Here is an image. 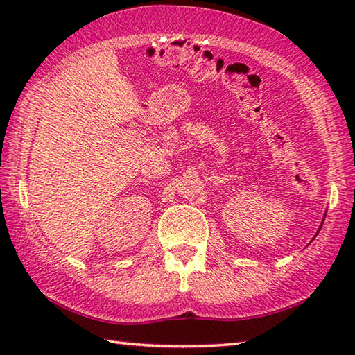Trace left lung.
I'll return each mask as SVG.
<instances>
[{"label":"left lung","mask_w":355,"mask_h":355,"mask_svg":"<svg viewBox=\"0 0 355 355\" xmlns=\"http://www.w3.org/2000/svg\"><path fill=\"white\" fill-rule=\"evenodd\" d=\"M325 215H327V214H325ZM322 224H323V223H322ZM320 227H322V225H320ZM318 233H319V232H318ZM315 236H318V235H315ZM313 239H314V238H313Z\"/></svg>","instance_id":"8db88e82"}]
</instances>
